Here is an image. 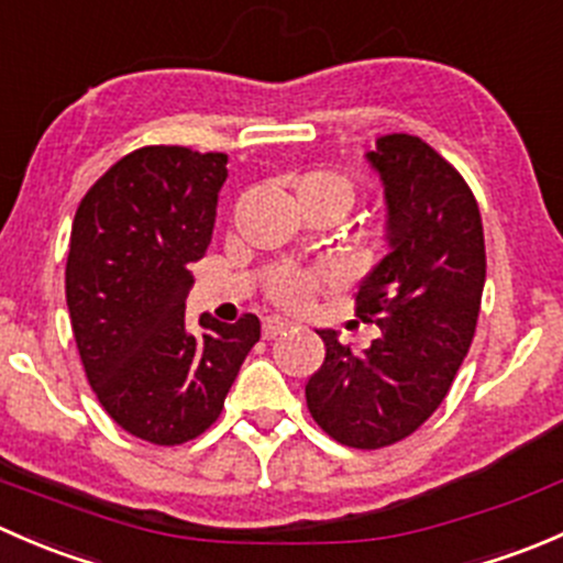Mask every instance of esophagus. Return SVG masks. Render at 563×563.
I'll list each match as a JSON object with an SVG mask.
<instances>
[{
    "mask_svg": "<svg viewBox=\"0 0 563 563\" xmlns=\"http://www.w3.org/2000/svg\"><path fill=\"white\" fill-rule=\"evenodd\" d=\"M291 327H294V323L286 321V318L269 316V318H264V338L272 340V338H277V334H283L286 329H291Z\"/></svg>",
    "mask_w": 563,
    "mask_h": 563,
    "instance_id": "obj_1",
    "label": "esophagus"
}]
</instances>
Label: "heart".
Wrapping results in <instances>:
<instances>
[{"label": "heart", "instance_id": "1", "mask_svg": "<svg viewBox=\"0 0 563 563\" xmlns=\"http://www.w3.org/2000/svg\"><path fill=\"white\" fill-rule=\"evenodd\" d=\"M294 201L299 209H321L343 218L356 201V185L343 172L313 168L294 181ZM316 283L305 275H277L269 286V299L277 308L299 310L313 297Z\"/></svg>", "mask_w": 563, "mask_h": 563}]
</instances>
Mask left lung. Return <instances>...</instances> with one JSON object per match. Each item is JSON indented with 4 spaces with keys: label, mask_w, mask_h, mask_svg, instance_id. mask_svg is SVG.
<instances>
[{
    "label": "left lung",
    "mask_w": 563,
    "mask_h": 563,
    "mask_svg": "<svg viewBox=\"0 0 563 563\" xmlns=\"http://www.w3.org/2000/svg\"><path fill=\"white\" fill-rule=\"evenodd\" d=\"M367 161L384 181L391 250L362 280L356 318L382 332L354 351L321 329L327 356L305 397L334 441L382 450L422 428L450 391L474 340L487 264L474 192L433 146L391 133Z\"/></svg>",
    "instance_id": "left-lung-1"
}]
</instances>
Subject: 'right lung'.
<instances>
[{"instance_id": "1", "label": "right lung", "mask_w": 563, "mask_h": 563, "mask_svg": "<svg viewBox=\"0 0 563 563\" xmlns=\"http://www.w3.org/2000/svg\"><path fill=\"white\" fill-rule=\"evenodd\" d=\"M229 155L141 146L78 203L65 294L92 391L108 417L141 441L176 446L223 411L261 321L201 316L185 329L190 264L212 242Z\"/></svg>"}]
</instances>
